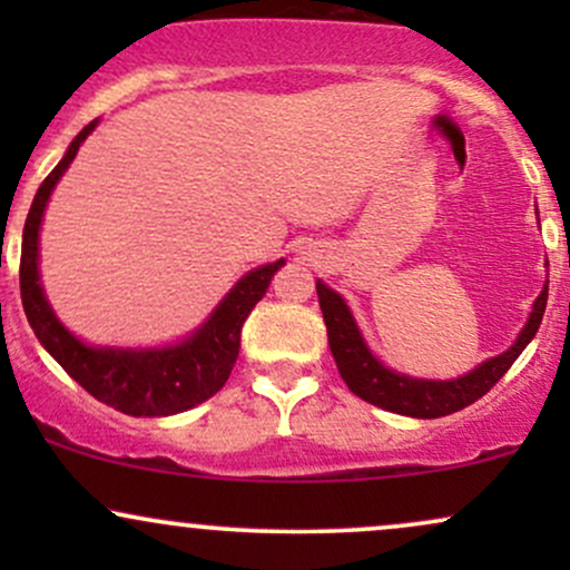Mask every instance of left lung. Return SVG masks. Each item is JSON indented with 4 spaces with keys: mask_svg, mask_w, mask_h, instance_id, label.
<instances>
[{
    "mask_svg": "<svg viewBox=\"0 0 570 570\" xmlns=\"http://www.w3.org/2000/svg\"><path fill=\"white\" fill-rule=\"evenodd\" d=\"M316 292L318 305H322L324 313L332 356H335L340 375H343L345 385H348L353 394L362 396L364 402L375 404V407L399 412V415L442 417L450 415V412L469 407L476 399L485 396L501 381L503 372L512 367L514 358L525 351V345L539 332L541 318H544L549 281L539 297H535L531 316H528L525 326L517 335L512 348L488 358L480 367H474L461 377H453V381H423V377H410L396 370H389L367 348L345 299L335 289H330L324 281H316Z\"/></svg>",
    "mask_w": 570,
    "mask_h": 570,
    "instance_id": "left-lung-1",
    "label": "left lung"
}]
</instances>
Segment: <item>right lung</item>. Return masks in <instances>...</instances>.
<instances>
[{
    "instance_id": "1",
    "label": "right lung",
    "mask_w": 570,
    "mask_h": 570,
    "mask_svg": "<svg viewBox=\"0 0 570 570\" xmlns=\"http://www.w3.org/2000/svg\"><path fill=\"white\" fill-rule=\"evenodd\" d=\"M96 126L98 120L88 122L75 136L61 163L39 185L35 203L29 208L21 246L23 311L42 348L98 402L134 417L176 415V412H185L212 399L227 383L235 358H238L240 326L252 307L265 297L278 267L286 263L278 259V263L248 271L214 307L212 316L193 335L174 345L98 348V345H88L71 335L67 326L58 322L53 307L45 297L42 284H39V227H42L50 193Z\"/></svg>"
}]
</instances>
